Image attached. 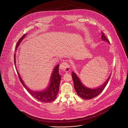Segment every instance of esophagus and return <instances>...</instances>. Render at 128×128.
I'll list each match as a JSON object with an SVG mask.
<instances>
[{
	"label": "esophagus",
	"instance_id": "esophagus-1",
	"mask_svg": "<svg viewBox=\"0 0 128 128\" xmlns=\"http://www.w3.org/2000/svg\"><path fill=\"white\" fill-rule=\"evenodd\" d=\"M70 65L69 64V63H68L66 62H64L63 63H62L60 65V68L61 69L64 71L65 72H68L70 70Z\"/></svg>",
	"mask_w": 128,
	"mask_h": 128
}]
</instances>
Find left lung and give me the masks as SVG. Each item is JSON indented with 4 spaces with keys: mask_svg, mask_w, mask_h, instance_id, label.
Listing matches in <instances>:
<instances>
[{
    "mask_svg": "<svg viewBox=\"0 0 128 128\" xmlns=\"http://www.w3.org/2000/svg\"><path fill=\"white\" fill-rule=\"evenodd\" d=\"M101 38L103 40L107 42L108 43H109V41L107 39L103 32L102 33ZM72 77L74 82V88L78 95L84 99H90L97 96L102 92L107 84L108 80L110 79V76L108 78L107 80L105 82H104V84H103V85L97 88L94 89L89 88L83 86L78 78L74 72H72Z\"/></svg>",
    "mask_w": 128,
    "mask_h": 128,
    "instance_id": "left-lung-1",
    "label": "left lung"
}]
</instances>
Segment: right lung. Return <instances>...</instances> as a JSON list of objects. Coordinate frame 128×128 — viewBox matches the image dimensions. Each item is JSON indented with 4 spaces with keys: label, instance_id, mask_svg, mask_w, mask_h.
<instances>
[{
    "label": "right lung",
    "instance_id": "1",
    "mask_svg": "<svg viewBox=\"0 0 128 128\" xmlns=\"http://www.w3.org/2000/svg\"><path fill=\"white\" fill-rule=\"evenodd\" d=\"M25 35L26 34H24L22 36V38L18 40L16 45V49L17 48L20 44V43L21 42L22 40L24 38ZM14 54V62L15 64L16 58H15ZM59 65H58L55 67V68H54V71L51 76L50 83L48 88H46V89L45 90H44L40 91V92H36V91L32 90L29 89V88H28L23 82V81L22 80L19 73H18V71L16 72L18 73V76H19V80L21 84L26 88V89L27 90L28 92L30 93V94H31V95L32 97H33L34 98L36 99L38 101H41L42 102L48 103V102H52L54 100L56 99L59 92L60 83L61 78V76L59 74Z\"/></svg>",
    "mask_w": 128,
    "mask_h": 128
}]
</instances>
